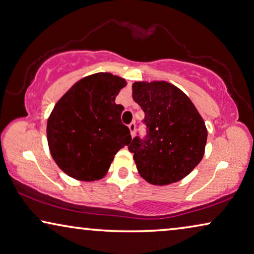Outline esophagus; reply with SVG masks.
Returning a JSON list of instances; mask_svg holds the SVG:
<instances>
[{
  "label": "esophagus",
  "mask_w": 254,
  "mask_h": 254,
  "mask_svg": "<svg viewBox=\"0 0 254 254\" xmlns=\"http://www.w3.org/2000/svg\"><path fill=\"white\" fill-rule=\"evenodd\" d=\"M128 128H129L131 136H134V135H135V130H136V126H135L134 121H133V123H130L129 125H128Z\"/></svg>",
  "instance_id": "obj_1"
}]
</instances>
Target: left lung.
<instances>
[{"mask_svg": "<svg viewBox=\"0 0 254 254\" xmlns=\"http://www.w3.org/2000/svg\"><path fill=\"white\" fill-rule=\"evenodd\" d=\"M133 98L145 113L146 136L128 145L139 175L154 186L175 183L200 163L207 129L196 106L167 81L133 83Z\"/></svg>", "mask_w": 254, "mask_h": 254, "instance_id": "left-lung-1", "label": "left lung"}]
</instances>
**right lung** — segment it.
<instances>
[{"label": "right lung", "mask_w": 254, "mask_h": 254, "mask_svg": "<svg viewBox=\"0 0 254 254\" xmlns=\"http://www.w3.org/2000/svg\"><path fill=\"white\" fill-rule=\"evenodd\" d=\"M126 80L95 73L75 82L56 103L47 123L48 145L62 171L79 181L104 178L116 153L131 141L116 97Z\"/></svg>", "instance_id": "1"}]
</instances>
